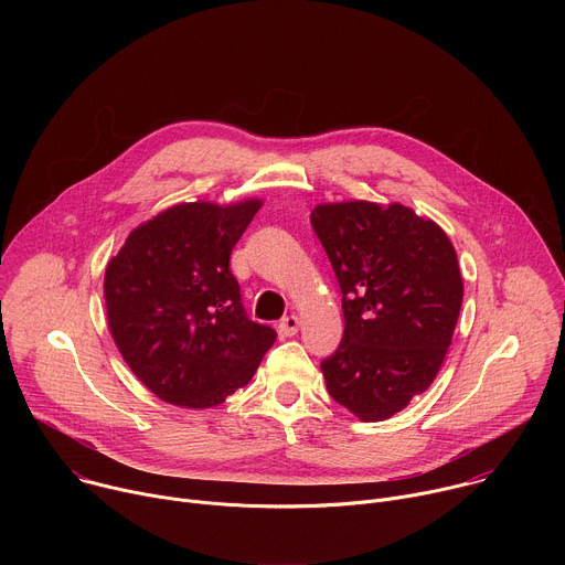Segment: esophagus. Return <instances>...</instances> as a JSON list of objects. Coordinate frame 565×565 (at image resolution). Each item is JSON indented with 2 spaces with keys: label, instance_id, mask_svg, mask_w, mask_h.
<instances>
[{
  "label": "esophagus",
  "instance_id": "34e87169",
  "mask_svg": "<svg viewBox=\"0 0 565 565\" xmlns=\"http://www.w3.org/2000/svg\"><path fill=\"white\" fill-rule=\"evenodd\" d=\"M299 324H301V321H299V317H297V315H288V317H284V319H281L279 331H281V335L292 338V335H297Z\"/></svg>",
  "mask_w": 565,
  "mask_h": 565
}]
</instances>
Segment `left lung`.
I'll use <instances>...</instances> for the list:
<instances>
[{
	"label": "left lung",
	"mask_w": 565,
	"mask_h": 565,
	"mask_svg": "<svg viewBox=\"0 0 565 565\" xmlns=\"http://www.w3.org/2000/svg\"><path fill=\"white\" fill-rule=\"evenodd\" d=\"M310 223L342 288L344 338L321 362L335 402L362 423L405 409L436 380L462 303L447 232L399 203H319Z\"/></svg>",
	"instance_id": "left-lung-1"
}]
</instances>
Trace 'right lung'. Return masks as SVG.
I'll return each mask as SVG.
<instances>
[{"instance_id": "add662e5", "label": "right lung", "mask_w": 565, "mask_h": 565, "mask_svg": "<svg viewBox=\"0 0 565 565\" xmlns=\"http://www.w3.org/2000/svg\"><path fill=\"white\" fill-rule=\"evenodd\" d=\"M262 199L179 203L142 221L105 270L109 333L168 405L210 409L246 386L277 333L241 306L230 255Z\"/></svg>"}]
</instances>
